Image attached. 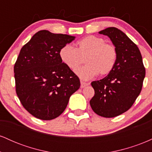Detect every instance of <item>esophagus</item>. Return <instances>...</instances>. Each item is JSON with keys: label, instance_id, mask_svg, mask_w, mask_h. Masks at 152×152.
I'll use <instances>...</instances> for the list:
<instances>
[{"label": "esophagus", "instance_id": "obj_1", "mask_svg": "<svg viewBox=\"0 0 152 152\" xmlns=\"http://www.w3.org/2000/svg\"><path fill=\"white\" fill-rule=\"evenodd\" d=\"M88 85H89V83H86V82L82 81H81V88H84V87L88 86Z\"/></svg>", "mask_w": 152, "mask_h": 152}]
</instances>
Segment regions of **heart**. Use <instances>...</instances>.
Here are the masks:
<instances>
[{
	"mask_svg": "<svg viewBox=\"0 0 152 152\" xmlns=\"http://www.w3.org/2000/svg\"><path fill=\"white\" fill-rule=\"evenodd\" d=\"M61 60L71 70L74 71L83 63L86 65L76 71L82 79H90L99 74L105 76L114 69L117 60V50L113 45L95 36H88L77 43V48L70 45L62 47L59 51Z\"/></svg>",
	"mask_w": 152,
	"mask_h": 152,
	"instance_id": "1",
	"label": "heart"
}]
</instances>
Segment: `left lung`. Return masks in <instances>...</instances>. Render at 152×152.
<instances>
[{"label":"left lung","instance_id":"8db88e82","mask_svg":"<svg viewBox=\"0 0 152 152\" xmlns=\"http://www.w3.org/2000/svg\"><path fill=\"white\" fill-rule=\"evenodd\" d=\"M99 33L111 39L117 50V60L105 78L91 82L95 94L90 105L96 114L112 118L133 105L142 91L145 68L139 48L124 33L114 27Z\"/></svg>","mask_w":152,"mask_h":152}]
</instances>
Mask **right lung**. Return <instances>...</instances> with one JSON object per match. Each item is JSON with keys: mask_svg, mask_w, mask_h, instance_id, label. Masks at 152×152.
<instances>
[{"mask_svg": "<svg viewBox=\"0 0 152 152\" xmlns=\"http://www.w3.org/2000/svg\"><path fill=\"white\" fill-rule=\"evenodd\" d=\"M75 38L42 30L20 49L14 66L15 91L23 106L35 117H58L80 88L79 78L59 56L62 47Z\"/></svg>", "mask_w": 152, "mask_h": 152, "instance_id": "obj_1", "label": "right lung"}]
</instances>
